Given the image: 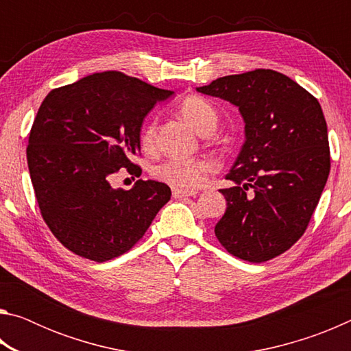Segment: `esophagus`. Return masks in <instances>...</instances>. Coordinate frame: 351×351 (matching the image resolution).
I'll return each mask as SVG.
<instances>
[{
	"label": "esophagus",
	"mask_w": 351,
	"mask_h": 351,
	"mask_svg": "<svg viewBox=\"0 0 351 351\" xmlns=\"http://www.w3.org/2000/svg\"><path fill=\"white\" fill-rule=\"evenodd\" d=\"M173 193V198H186V197H195L197 192L195 190H181V189H173L171 190Z\"/></svg>",
	"instance_id": "obj_1"
}]
</instances>
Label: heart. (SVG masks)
<instances>
[{"label": "heart", "mask_w": 351, "mask_h": 351, "mask_svg": "<svg viewBox=\"0 0 351 351\" xmlns=\"http://www.w3.org/2000/svg\"><path fill=\"white\" fill-rule=\"evenodd\" d=\"M180 114L187 121L198 133L204 132L207 127H215L217 111L213 106L201 97H187L180 105ZM154 122H148L141 133V145L150 148L154 139ZM212 171V164L204 159H184L170 158L158 164L153 169V175L159 181H164L181 190H193L206 181Z\"/></svg>", "instance_id": "1"}]
</instances>
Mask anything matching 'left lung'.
I'll return each instance as SVG.
<instances>
[{
	"label": "left lung",
	"mask_w": 351,
	"mask_h": 351,
	"mask_svg": "<svg viewBox=\"0 0 351 351\" xmlns=\"http://www.w3.org/2000/svg\"><path fill=\"white\" fill-rule=\"evenodd\" d=\"M198 93L228 100L245 121V144L219 192L215 226L229 254L261 263L304 235L330 173L328 132L317 99L272 69L226 75Z\"/></svg>",
	"instance_id": "8db88e82"
}]
</instances>
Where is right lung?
Returning <instances> with one entry per match:
<instances>
[{
    "mask_svg": "<svg viewBox=\"0 0 351 351\" xmlns=\"http://www.w3.org/2000/svg\"><path fill=\"white\" fill-rule=\"evenodd\" d=\"M173 96L117 71L86 75L52 90L29 134L27 165L47 228L69 251L106 261L130 251L171 197L158 181L112 189L121 169L141 176L132 158L158 102Z\"/></svg>",
    "mask_w": 351,
    "mask_h": 351,
    "instance_id": "add662e5",
    "label": "right lung"
}]
</instances>
